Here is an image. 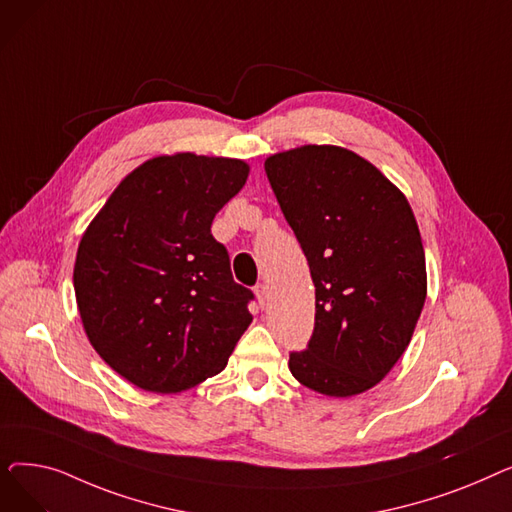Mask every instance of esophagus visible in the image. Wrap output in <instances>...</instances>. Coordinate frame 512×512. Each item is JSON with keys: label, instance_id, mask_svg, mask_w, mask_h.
Segmentation results:
<instances>
[{"label": "esophagus", "instance_id": "esophagus-1", "mask_svg": "<svg viewBox=\"0 0 512 512\" xmlns=\"http://www.w3.org/2000/svg\"><path fill=\"white\" fill-rule=\"evenodd\" d=\"M255 294H257V301L261 307L267 305V286L265 284H257L255 286Z\"/></svg>", "mask_w": 512, "mask_h": 512}]
</instances>
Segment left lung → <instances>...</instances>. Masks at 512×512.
<instances>
[{
    "label": "left lung",
    "mask_w": 512,
    "mask_h": 512,
    "mask_svg": "<svg viewBox=\"0 0 512 512\" xmlns=\"http://www.w3.org/2000/svg\"><path fill=\"white\" fill-rule=\"evenodd\" d=\"M265 174L315 284L313 336L290 353V373L319 394H361L407 351L425 303L413 209L367 159L334 145L270 155Z\"/></svg>",
    "instance_id": "left-lung-1"
}]
</instances>
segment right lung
Segmentation results:
<instances>
[{"label":"right lung","instance_id":"1","mask_svg":"<svg viewBox=\"0 0 512 512\" xmlns=\"http://www.w3.org/2000/svg\"><path fill=\"white\" fill-rule=\"evenodd\" d=\"M249 176L242 159L174 153L132 170L80 238L74 292L99 357L147 392L218 375L253 292L234 282L211 222Z\"/></svg>","mask_w":512,"mask_h":512}]
</instances>
